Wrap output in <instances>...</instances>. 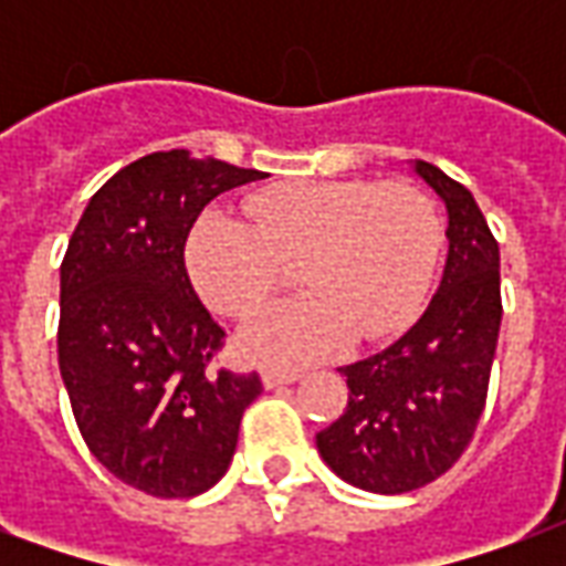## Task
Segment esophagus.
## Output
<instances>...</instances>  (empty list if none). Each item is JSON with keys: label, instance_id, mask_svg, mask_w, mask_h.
<instances>
[{"label": "esophagus", "instance_id": "esophagus-1", "mask_svg": "<svg viewBox=\"0 0 566 566\" xmlns=\"http://www.w3.org/2000/svg\"><path fill=\"white\" fill-rule=\"evenodd\" d=\"M303 376V373H296V369H291V373H282V369H263V388H282V385H291V381H296Z\"/></svg>", "mask_w": 566, "mask_h": 566}]
</instances>
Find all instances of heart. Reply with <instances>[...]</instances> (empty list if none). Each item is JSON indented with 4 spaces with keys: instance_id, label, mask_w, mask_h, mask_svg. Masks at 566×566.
I'll list each match as a JSON object with an SVG mask.
<instances>
[{
    "instance_id": "1",
    "label": "heart",
    "mask_w": 566,
    "mask_h": 566,
    "mask_svg": "<svg viewBox=\"0 0 566 566\" xmlns=\"http://www.w3.org/2000/svg\"><path fill=\"white\" fill-rule=\"evenodd\" d=\"M248 221L209 211L187 242L193 287L227 318L254 315L287 279L306 294L275 303L242 331L266 367H306L352 339L385 343L424 308L442 251L437 202L412 181H300L260 190Z\"/></svg>"
}]
</instances>
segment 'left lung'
<instances>
[{
  "label": "left lung",
  "instance_id": "1",
  "mask_svg": "<svg viewBox=\"0 0 566 566\" xmlns=\"http://www.w3.org/2000/svg\"><path fill=\"white\" fill-rule=\"evenodd\" d=\"M416 172L449 209L442 284L397 343L339 367L348 406L315 437L333 473L376 494L424 488L473 442L503 315L500 248L473 193L433 163Z\"/></svg>",
  "mask_w": 566,
  "mask_h": 566
}]
</instances>
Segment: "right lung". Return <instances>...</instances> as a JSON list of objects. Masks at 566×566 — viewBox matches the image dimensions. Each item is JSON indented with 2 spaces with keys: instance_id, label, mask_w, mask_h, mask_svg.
I'll use <instances>...</instances> for the list:
<instances>
[{
  "instance_id": "1",
  "label": "right lung",
  "mask_w": 566,
  "mask_h": 566,
  "mask_svg": "<svg viewBox=\"0 0 566 566\" xmlns=\"http://www.w3.org/2000/svg\"><path fill=\"white\" fill-rule=\"evenodd\" d=\"M263 172L154 150L112 175L60 266V376L93 458L150 497L209 491L233 461L258 373L214 367L223 327L185 266L199 211Z\"/></svg>"
}]
</instances>
